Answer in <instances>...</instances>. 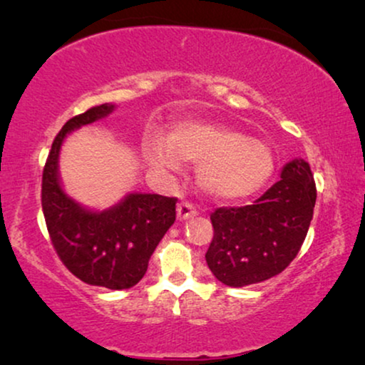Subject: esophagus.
Returning <instances> with one entry per match:
<instances>
[{
	"label": "esophagus",
	"mask_w": 365,
	"mask_h": 365,
	"mask_svg": "<svg viewBox=\"0 0 365 365\" xmlns=\"http://www.w3.org/2000/svg\"><path fill=\"white\" fill-rule=\"evenodd\" d=\"M176 211H178V219H179V221H186V219L194 217V216H196V214H197L196 207H194L192 204L187 202V201L179 202Z\"/></svg>",
	"instance_id": "obj_1"
}]
</instances>
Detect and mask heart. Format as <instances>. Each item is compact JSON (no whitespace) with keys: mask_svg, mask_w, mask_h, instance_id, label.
<instances>
[{"mask_svg":"<svg viewBox=\"0 0 365 365\" xmlns=\"http://www.w3.org/2000/svg\"><path fill=\"white\" fill-rule=\"evenodd\" d=\"M146 159L159 171H178L182 161L199 164V186L221 201L252 196L269 181L276 164L267 143L229 124L199 119L178 123L168 139H151Z\"/></svg>","mask_w":365,"mask_h":365,"instance_id":"heart-1","label":"heart"}]
</instances>
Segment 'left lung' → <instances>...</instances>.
I'll return each mask as SVG.
<instances>
[{
	"label": "left lung",
	"mask_w": 365,
	"mask_h": 365,
	"mask_svg": "<svg viewBox=\"0 0 365 365\" xmlns=\"http://www.w3.org/2000/svg\"><path fill=\"white\" fill-rule=\"evenodd\" d=\"M316 197L311 166L297 158L254 204L217 207L211 214L214 236L206 252L217 281L244 287L281 274L301 251Z\"/></svg>",
	"instance_id": "1"
}]
</instances>
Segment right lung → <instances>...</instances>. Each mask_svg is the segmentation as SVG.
<instances>
[{
    "mask_svg": "<svg viewBox=\"0 0 365 365\" xmlns=\"http://www.w3.org/2000/svg\"><path fill=\"white\" fill-rule=\"evenodd\" d=\"M113 109L108 103L94 106L61 128L43 169L41 206L54 251L68 271L91 286L121 291L146 274L154 249L176 221L178 199L133 192L106 211H89L63 191L58 161L64 138Z\"/></svg>",
    "mask_w": 365,
    "mask_h": 365,
    "instance_id": "add662e5",
    "label": "right lung"
}]
</instances>
